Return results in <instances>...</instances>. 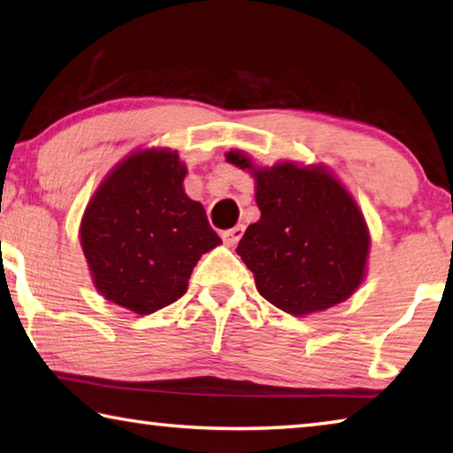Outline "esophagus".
<instances>
[{
    "label": "esophagus",
    "instance_id": "34e87169",
    "mask_svg": "<svg viewBox=\"0 0 453 453\" xmlns=\"http://www.w3.org/2000/svg\"><path fill=\"white\" fill-rule=\"evenodd\" d=\"M245 232V226H235L232 229H227V232L221 234V240H224V243L227 245V248H234V245L242 240V235Z\"/></svg>",
    "mask_w": 453,
    "mask_h": 453
}]
</instances>
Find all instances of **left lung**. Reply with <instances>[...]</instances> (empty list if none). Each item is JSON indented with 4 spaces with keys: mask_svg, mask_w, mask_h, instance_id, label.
Masks as SVG:
<instances>
[{
    "mask_svg": "<svg viewBox=\"0 0 453 453\" xmlns=\"http://www.w3.org/2000/svg\"><path fill=\"white\" fill-rule=\"evenodd\" d=\"M226 158L255 178L261 218L245 229L235 251L261 297L295 317L349 299L366 275L370 235L347 188L325 166L257 168L240 150Z\"/></svg>",
    "mask_w": 453,
    "mask_h": 453,
    "instance_id": "obj_1",
    "label": "left lung"
}]
</instances>
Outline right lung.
Returning <instances> with one entry per match:
<instances>
[{
	"mask_svg": "<svg viewBox=\"0 0 453 453\" xmlns=\"http://www.w3.org/2000/svg\"><path fill=\"white\" fill-rule=\"evenodd\" d=\"M178 152L127 156L96 188L81 221V245L96 291L136 315L178 301L196 263L221 243L200 202L184 192Z\"/></svg>",
	"mask_w": 453,
	"mask_h": 453,
	"instance_id": "1",
	"label": "right lung"
}]
</instances>
